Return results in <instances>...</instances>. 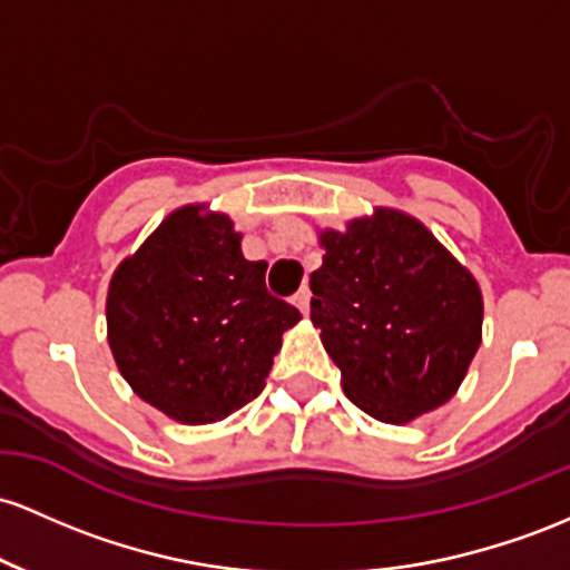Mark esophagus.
Wrapping results in <instances>:
<instances>
[{"label": "esophagus", "mask_w": 570, "mask_h": 570, "mask_svg": "<svg viewBox=\"0 0 570 570\" xmlns=\"http://www.w3.org/2000/svg\"><path fill=\"white\" fill-rule=\"evenodd\" d=\"M309 298H312L309 287H302V291H298L296 296H293V304L298 306V312H302V315H309Z\"/></svg>", "instance_id": "1"}]
</instances>
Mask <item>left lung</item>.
Wrapping results in <instances>:
<instances>
[{
	"label": "left lung",
	"mask_w": 570,
	"mask_h": 570,
	"mask_svg": "<svg viewBox=\"0 0 570 570\" xmlns=\"http://www.w3.org/2000/svg\"><path fill=\"white\" fill-rule=\"evenodd\" d=\"M317 242L312 323L342 368L344 395L390 425L446 404L482 344L474 274L401 209L376 207L344 232L320 228Z\"/></svg>",
	"instance_id": "1"
}]
</instances>
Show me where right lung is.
<instances>
[{"label":"right lung","mask_w":570,"mask_h":570,"mask_svg":"<svg viewBox=\"0 0 570 570\" xmlns=\"http://www.w3.org/2000/svg\"><path fill=\"white\" fill-rule=\"evenodd\" d=\"M298 309L266 291V261L209 204H185L126 255L107 287L115 366L183 425L220 423L266 385Z\"/></svg>","instance_id":"obj_1"}]
</instances>
